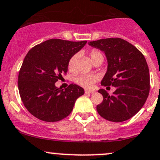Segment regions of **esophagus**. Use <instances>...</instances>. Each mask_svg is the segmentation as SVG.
Wrapping results in <instances>:
<instances>
[{
  "label": "esophagus",
  "instance_id": "esophagus-1",
  "mask_svg": "<svg viewBox=\"0 0 160 160\" xmlns=\"http://www.w3.org/2000/svg\"><path fill=\"white\" fill-rule=\"evenodd\" d=\"M95 92H94V91H88V90H85V94H93V93H95Z\"/></svg>",
  "mask_w": 160,
  "mask_h": 160
}]
</instances>
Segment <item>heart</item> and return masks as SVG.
Returning <instances> with one entry per match:
<instances>
[{
    "label": "heart",
    "instance_id": "obj_1",
    "mask_svg": "<svg viewBox=\"0 0 160 160\" xmlns=\"http://www.w3.org/2000/svg\"><path fill=\"white\" fill-rule=\"evenodd\" d=\"M89 55L92 62H95L97 59L104 58L102 52L96 48L92 49L89 53ZM77 58H78V56L76 55H74L68 60V67L70 71H75V68H76ZM97 80H98V78L95 75H90V74H80V75H77L74 78V82L77 85L82 87V88H86V89H91V88H93L95 86V83H96Z\"/></svg>",
    "mask_w": 160,
    "mask_h": 160
}]
</instances>
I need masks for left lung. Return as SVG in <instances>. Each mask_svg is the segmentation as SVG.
<instances>
[{
  "label": "left lung",
  "instance_id": "obj_1",
  "mask_svg": "<svg viewBox=\"0 0 160 160\" xmlns=\"http://www.w3.org/2000/svg\"><path fill=\"white\" fill-rule=\"evenodd\" d=\"M88 44L103 51L108 60L102 85L116 88L111 95L105 89L98 90L103 101L97 105V112L115 122L129 119L141 109L149 95V71L144 55L119 38L100 39Z\"/></svg>",
  "mask_w": 160,
  "mask_h": 160
}]
</instances>
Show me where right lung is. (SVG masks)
I'll return each mask as SVG.
<instances>
[{
  "mask_svg": "<svg viewBox=\"0 0 160 160\" xmlns=\"http://www.w3.org/2000/svg\"><path fill=\"white\" fill-rule=\"evenodd\" d=\"M86 43L50 39L29 50L20 68L18 84L21 101L32 116L53 122L72 112L84 89L71 84L63 90L55 83L67 74L70 58Z\"/></svg>",
  "mask_w": 160,
  "mask_h": 160,
  "instance_id": "obj_1",
  "label": "right lung"
}]
</instances>
